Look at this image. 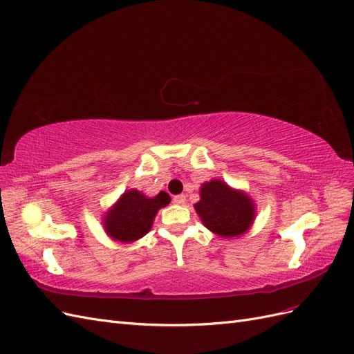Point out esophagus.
<instances>
[{
    "instance_id": "esophagus-1",
    "label": "esophagus",
    "mask_w": 354,
    "mask_h": 354,
    "mask_svg": "<svg viewBox=\"0 0 354 354\" xmlns=\"http://www.w3.org/2000/svg\"><path fill=\"white\" fill-rule=\"evenodd\" d=\"M173 202L176 203V205H183V203L186 202V196L185 195H176V196H173Z\"/></svg>"
}]
</instances>
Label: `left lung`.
I'll return each mask as SVG.
<instances>
[{"mask_svg": "<svg viewBox=\"0 0 354 354\" xmlns=\"http://www.w3.org/2000/svg\"><path fill=\"white\" fill-rule=\"evenodd\" d=\"M195 209L207 229L224 238L241 236L255 216L252 201L221 180H211L201 187V201L195 203Z\"/></svg>", "mask_w": 354, "mask_h": 354, "instance_id": "8db88e82", "label": "left lung"}]
</instances>
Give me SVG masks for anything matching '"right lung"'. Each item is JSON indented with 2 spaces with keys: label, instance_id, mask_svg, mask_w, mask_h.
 <instances>
[{
  "label": "right lung",
  "instance_id": "add662e5",
  "mask_svg": "<svg viewBox=\"0 0 354 354\" xmlns=\"http://www.w3.org/2000/svg\"><path fill=\"white\" fill-rule=\"evenodd\" d=\"M165 192H159L155 198H146L137 190H128L106 214L104 227L109 236L121 242H134L151 230L159 208L169 203Z\"/></svg>",
  "mask_w": 354,
  "mask_h": 354
}]
</instances>
